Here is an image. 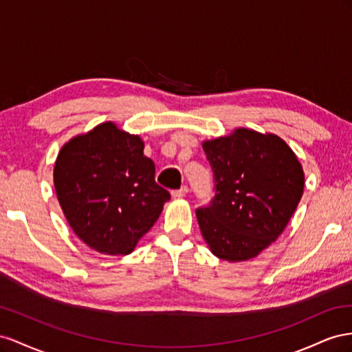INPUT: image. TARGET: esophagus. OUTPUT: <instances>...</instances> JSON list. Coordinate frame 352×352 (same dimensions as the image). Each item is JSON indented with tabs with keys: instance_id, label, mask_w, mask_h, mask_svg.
<instances>
[{
	"instance_id": "34e87169",
	"label": "esophagus",
	"mask_w": 352,
	"mask_h": 352,
	"mask_svg": "<svg viewBox=\"0 0 352 352\" xmlns=\"http://www.w3.org/2000/svg\"><path fill=\"white\" fill-rule=\"evenodd\" d=\"M187 193H188V187H187V186H183L182 188L174 190V192H173V196H174V197H177V199H179V197H184Z\"/></svg>"
}]
</instances>
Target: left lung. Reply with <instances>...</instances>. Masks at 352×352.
I'll return each instance as SVG.
<instances>
[{
  "mask_svg": "<svg viewBox=\"0 0 352 352\" xmlns=\"http://www.w3.org/2000/svg\"><path fill=\"white\" fill-rule=\"evenodd\" d=\"M215 196L196 210L215 256L240 263L276 242L304 193V170L294 150L274 134L237 128L204 142Z\"/></svg>",
  "mask_w": 352,
  "mask_h": 352,
  "instance_id": "left-lung-1",
  "label": "left lung"
}]
</instances>
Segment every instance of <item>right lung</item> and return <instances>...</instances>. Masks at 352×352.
I'll return each instance as SVG.
<instances>
[{"instance_id":"obj_1","label":"right lung","mask_w":352,"mask_h":352,"mask_svg":"<svg viewBox=\"0 0 352 352\" xmlns=\"http://www.w3.org/2000/svg\"><path fill=\"white\" fill-rule=\"evenodd\" d=\"M138 135L113 122L74 137L58 152L54 188L70 228L104 255H128L170 199Z\"/></svg>"}]
</instances>
